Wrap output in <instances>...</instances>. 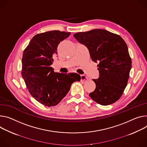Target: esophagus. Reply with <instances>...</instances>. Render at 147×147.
<instances>
[{"label": "esophagus", "instance_id": "esophagus-1", "mask_svg": "<svg viewBox=\"0 0 147 147\" xmlns=\"http://www.w3.org/2000/svg\"><path fill=\"white\" fill-rule=\"evenodd\" d=\"M80 76H81V80H82V81H83V82H86L87 81L88 78H87V77L85 75L82 74V75H80Z\"/></svg>", "mask_w": 147, "mask_h": 147}]
</instances>
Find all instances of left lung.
<instances>
[{
    "label": "left lung",
    "mask_w": 147,
    "mask_h": 147,
    "mask_svg": "<svg viewBox=\"0 0 147 147\" xmlns=\"http://www.w3.org/2000/svg\"><path fill=\"white\" fill-rule=\"evenodd\" d=\"M73 36L87 47L92 61L98 63L99 77L92 79L96 87L90 97L102 105L116 102L127 85L132 66L127 44L119 35L101 29Z\"/></svg>",
    "instance_id": "8db88e82"
}]
</instances>
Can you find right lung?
<instances>
[{
    "label": "right lung",
    "instance_id": "add662e5",
    "mask_svg": "<svg viewBox=\"0 0 147 147\" xmlns=\"http://www.w3.org/2000/svg\"><path fill=\"white\" fill-rule=\"evenodd\" d=\"M70 32L53 30L35 35L23 51L22 75L30 94L47 107L55 106L66 96L72 83L80 82L76 73H55L51 67L60 42Z\"/></svg>",
    "mask_w": 147,
    "mask_h": 147
}]
</instances>
